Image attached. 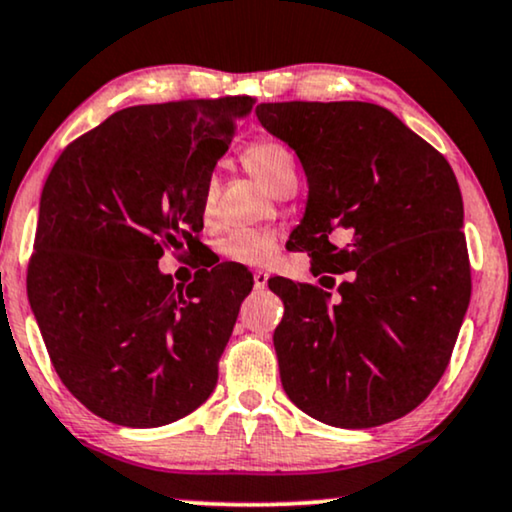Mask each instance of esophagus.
<instances>
[{
	"mask_svg": "<svg viewBox=\"0 0 512 512\" xmlns=\"http://www.w3.org/2000/svg\"><path fill=\"white\" fill-rule=\"evenodd\" d=\"M252 281H255L257 290H264V288H267L269 274H267V271H255V274H252Z\"/></svg>",
	"mask_w": 512,
	"mask_h": 512,
	"instance_id": "obj_1",
	"label": "esophagus"
}]
</instances>
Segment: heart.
Masks as SVG:
<instances>
[{"mask_svg":"<svg viewBox=\"0 0 512 512\" xmlns=\"http://www.w3.org/2000/svg\"><path fill=\"white\" fill-rule=\"evenodd\" d=\"M243 160L245 167H248L267 189L276 184L283 172L295 170L293 155H290L288 148L271 139H260L255 141V144H250L245 148ZM212 200H215V193L208 189L203 200L205 217H210ZM217 250L226 262L243 264V267H267V264L274 262L278 255V234L267 229L234 231V234H229L222 243H219Z\"/></svg>","mask_w":512,"mask_h":512,"instance_id":"obj_1","label":"heart"}]
</instances>
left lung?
Instances as JSON below:
<instances>
[{
  "instance_id": "1",
  "label": "left lung",
  "mask_w": 512,
  "mask_h": 512,
  "mask_svg": "<svg viewBox=\"0 0 512 512\" xmlns=\"http://www.w3.org/2000/svg\"><path fill=\"white\" fill-rule=\"evenodd\" d=\"M262 127L293 148L309 181L295 248L314 276L349 274L338 300L276 278L274 347L290 401L333 428H375L439 383L470 302L456 174L387 108L364 101L260 103ZM350 241L335 246L332 236Z\"/></svg>"
}]
</instances>
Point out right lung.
<instances>
[{"mask_svg":"<svg viewBox=\"0 0 512 512\" xmlns=\"http://www.w3.org/2000/svg\"><path fill=\"white\" fill-rule=\"evenodd\" d=\"M252 96L132 106L68 144L40 200L28 300L61 383L103 420L158 428L217 385L252 276L160 274L165 248H198L212 170Z\"/></svg>","mask_w":512,"mask_h":512,"instance_id":"1","label":"right lung"}]
</instances>
